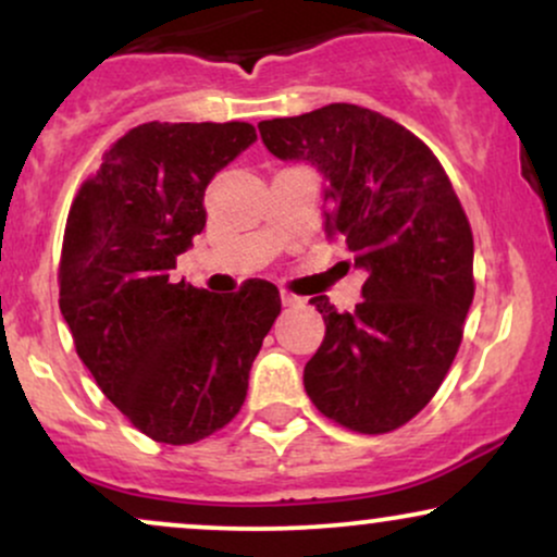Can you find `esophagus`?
<instances>
[{"label": "esophagus", "instance_id": "1", "mask_svg": "<svg viewBox=\"0 0 557 557\" xmlns=\"http://www.w3.org/2000/svg\"><path fill=\"white\" fill-rule=\"evenodd\" d=\"M280 300H283V306H300L304 304V298H298V296H293V293H280Z\"/></svg>", "mask_w": 557, "mask_h": 557}]
</instances>
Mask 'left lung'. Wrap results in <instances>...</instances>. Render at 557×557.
<instances>
[{
  "instance_id": "8db88e82",
  "label": "left lung",
  "mask_w": 557,
  "mask_h": 557,
  "mask_svg": "<svg viewBox=\"0 0 557 557\" xmlns=\"http://www.w3.org/2000/svg\"><path fill=\"white\" fill-rule=\"evenodd\" d=\"M259 133L270 154L324 177V230L367 272L354 314L311 298L327 330L304 369L306 393L348 430H398L443 385L474 300L461 201L437 157L380 112L327 104L264 120Z\"/></svg>"
}]
</instances>
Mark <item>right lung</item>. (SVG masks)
<instances>
[{
    "label": "right lung",
    "instance_id": "add662e5",
    "mask_svg": "<svg viewBox=\"0 0 557 557\" xmlns=\"http://www.w3.org/2000/svg\"><path fill=\"white\" fill-rule=\"evenodd\" d=\"M253 140L248 123L138 125L70 209L60 311L101 393L157 443H198L240 411L280 314L267 280L212 296L172 277L207 225L203 190Z\"/></svg>",
    "mask_w": 557,
    "mask_h": 557
}]
</instances>
